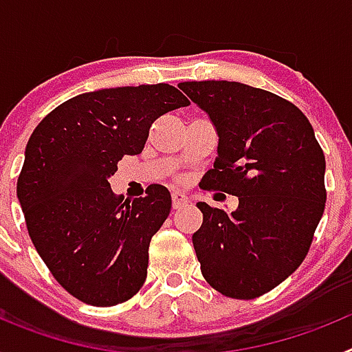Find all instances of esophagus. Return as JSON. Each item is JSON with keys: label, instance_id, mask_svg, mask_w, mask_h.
<instances>
[{"label": "esophagus", "instance_id": "obj_1", "mask_svg": "<svg viewBox=\"0 0 352 352\" xmlns=\"http://www.w3.org/2000/svg\"><path fill=\"white\" fill-rule=\"evenodd\" d=\"M186 203H188V197H186L183 192H179V190L173 192V206L176 208V210H178V208H182V206H185Z\"/></svg>", "mask_w": 352, "mask_h": 352}]
</instances>
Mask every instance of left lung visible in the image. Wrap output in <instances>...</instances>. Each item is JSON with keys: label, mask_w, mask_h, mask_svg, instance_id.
<instances>
[{"label": "left lung", "mask_w": 352, "mask_h": 352, "mask_svg": "<svg viewBox=\"0 0 352 352\" xmlns=\"http://www.w3.org/2000/svg\"><path fill=\"white\" fill-rule=\"evenodd\" d=\"M178 86L219 133L201 186L239 201L232 213L197 203L203 226L192 243L201 272L223 296H263L309 252L324 213V153L307 116L275 93L229 80Z\"/></svg>", "instance_id": "1"}]
</instances>
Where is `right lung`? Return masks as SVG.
<instances>
[{"mask_svg": "<svg viewBox=\"0 0 352 352\" xmlns=\"http://www.w3.org/2000/svg\"><path fill=\"white\" fill-rule=\"evenodd\" d=\"M188 104L164 82L98 89L58 105L31 133L19 203L36 252L77 300L113 307L144 284L170 194L149 185L146 197L123 201L109 178L125 155L141 153L157 118Z\"/></svg>", "mask_w": 352, "mask_h": 352, "instance_id": "right-lung-1", "label": "right lung"}]
</instances>
